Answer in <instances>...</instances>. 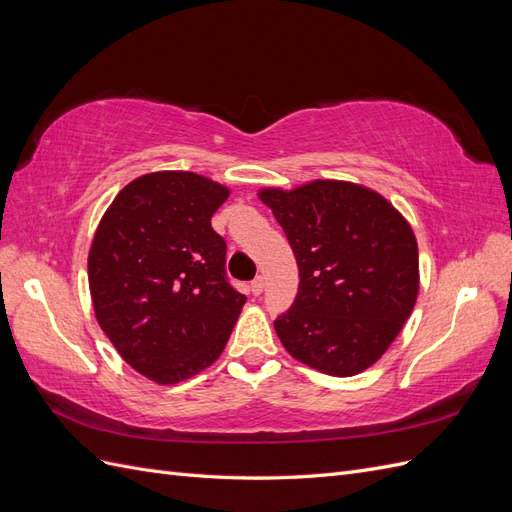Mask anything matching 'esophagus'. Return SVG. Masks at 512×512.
<instances>
[{"label":"esophagus","mask_w":512,"mask_h":512,"mask_svg":"<svg viewBox=\"0 0 512 512\" xmlns=\"http://www.w3.org/2000/svg\"><path fill=\"white\" fill-rule=\"evenodd\" d=\"M250 290H252V294H254V297H258V294L262 292V290H265V280H262V277L258 275L256 277V280L250 284Z\"/></svg>","instance_id":"1"}]
</instances>
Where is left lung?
Here are the masks:
<instances>
[{
  "label": "left lung",
  "instance_id": "1",
  "mask_svg": "<svg viewBox=\"0 0 512 512\" xmlns=\"http://www.w3.org/2000/svg\"><path fill=\"white\" fill-rule=\"evenodd\" d=\"M284 228L299 292L275 333L294 359L348 378L389 350L418 297L414 230L382 194L316 179L258 192Z\"/></svg>",
  "mask_w": 512,
  "mask_h": 512
}]
</instances>
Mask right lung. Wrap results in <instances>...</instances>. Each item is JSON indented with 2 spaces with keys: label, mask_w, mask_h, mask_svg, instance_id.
Returning a JSON list of instances; mask_svg holds the SVG:
<instances>
[{
  "label": "right lung",
  "mask_w": 512,
  "mask_h": 512,
  "mask_svg": "<svg viewBox=\"0 0 512 512\" xmlns=\"http://www.w3.org/2000/svg\"><path fill=\"white\" fill-rule=\"evenodd\" d=\"M230 190L188 170L130 181L106 209L87 273L100 329L138 374L177 384L222 354L245 294L226 280L211 215Z\"/></svg>",
  "instance_id": "right-lung-1"
}]
</instances>
